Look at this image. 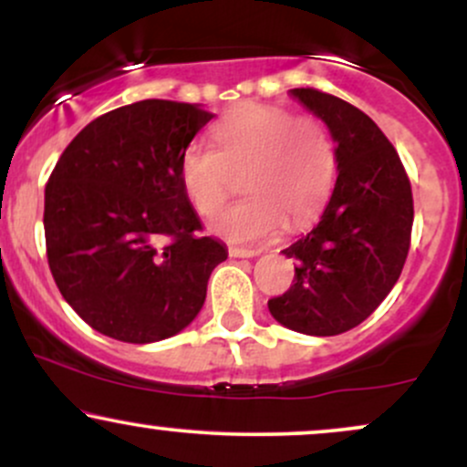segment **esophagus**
Instances as JSON below:
<instances>
[{
	"label": "esophagus",
	"instance_id": "obj_1",
	"mask_svg": "<svg viewBox=\"0 0 467 467\" xmlns=\"http://www.w3.org/2000/svg\"><path fill=\"white\" fill-rule=\"evenodd\" d=\"M228 254L234 256V259H250V256H256L259 254V250H250V248H234V245H230L228 248Z\"/></svg>",
	"mask_w": 467,
	"mask_h": 467
}]
</instances>
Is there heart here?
<instances>
[{"instance_id":"heart-1","label":"heart","mask_w":467,"mask_h":467,"mask_svg":"<svg viewBox=\"0 0 467 467\" xmlns=\"http://www.w3.org/2000/svg\"><path fill=\"white\" fill-rule=\"evenodd\" d=\"M215 149L192 142L180 158V182L202 217H213L241 175L248 197L233 203L213 228L230 241H259L285 223L307 226L329 200L336 147L323 120L272 105H239L213 130Z\"/></svg>"}]
</instances>
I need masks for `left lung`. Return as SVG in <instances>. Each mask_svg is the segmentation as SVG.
<instances>
[{
    "label": "left lung",
    "instance_id": "obj_1",
    "mask_svg": "<svg viewBox=\"0 0 467 467\" xmlns=\"http://www.w3.org/2000/svg\"><path fill=\"white\" fill-rule=\"evenodd\" d=\"M329 127L337 178L318 226L283 254L294 281L267 307L287 329L337 336L389 296L410 248L412 191L398 151L364 111L314 88L289 92Z\"/></svg>",
    "mask_w": 467,
    "mask_h": 467
}]
</instances>
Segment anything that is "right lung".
<instances>
[{
  "label": "right lung",
  "instance_id": "obj_1",
  "mask_svg": "<svg viewBox=\"0 0 467 467\" xmlns=\"http://www.w3.org/2000/svg\"><path fill=\"white\" fill-rule=\"evenodd\" d=\"M200 105L149 99L89 122L46 184V250L63 298L92 329L147 345L192 323L228 259L180 182V158L211 120Z\"/></svg>",
  "mask_w": 467,
  "mask_h": 467
}]
</instances>
